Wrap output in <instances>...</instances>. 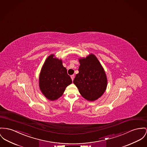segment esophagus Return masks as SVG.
I'll use <instances>...</instances> for the list:
<instances>
[{"mask_svg": "<svg viewBox=\"0 0 147 147\" xmlns=\"http://www.w3.org/2000/svg\"><path fill=\"white\" fill-rule=\"evenodd\" d=\"M74 78H75V75H71V79H72V81L74 80Z\"/></svg>", "mask_w": 147, "mask_h": 147, "instance_id": "obj_1", "label": "esophagus"}]
</instances>
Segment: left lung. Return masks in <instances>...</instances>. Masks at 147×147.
<instances>
[{"label": "left lung", "instance_id": "1", "mask_svg": "<svg viewBox=\"0 0 147 147\" xmlns=\"http://www.w3.org/2000/svg\"><path fill=\"white\" fill-rule=\"evenodd\" d=\"M78 74L74 80L81 96L90 101L100 98L105 92L108 79L105 70L97 57L90 53L86 58H79Z\"/></svg>", "mask_w": 147, "mask_h": 147}]
</instances>
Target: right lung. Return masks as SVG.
<instances>
[{"instance_id": "right-lung-1", "label": "right lung", "mask_w": 147, "mask_h": 147, "mask_svg": "<svg viewBox=\"0 0 147 147\" xmlns=\"http://www.w3.org/2000/svg\"><path fill=\"white\" fill-rule=\"evenodd\" d=\"M72 82L62 59L56 58L53 54L48 56L39 74V86L42 94L51 101L56 100Z\"/></svg>"}]
</instances>
